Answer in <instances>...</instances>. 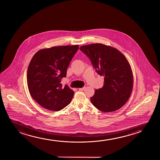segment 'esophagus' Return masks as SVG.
I'll use <instances>...</instances> for the list:
<instances>
[{"instance_id":"esophagus-1","label":"esophagus","mask_w":160,"mask_h":160,"mask_svg":"<svg viewBox=\"0 0 160 160\" xmlns=\"http://www.w3.org/2000/svg\"><path fill=\"white\" fill-rule=\"evenodd\" d=\"M85 87H83V88H79V90H80V91H84V90H85Z\"/></svg>"}]
</instances>
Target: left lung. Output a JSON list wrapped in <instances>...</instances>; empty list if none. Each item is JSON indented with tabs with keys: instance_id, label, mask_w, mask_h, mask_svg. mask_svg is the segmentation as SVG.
<instances>
[{
	"instance_id": "left-lung-1",
	"label": "left lung",
	"mask_w": 160,
	"mask_h": 160,
	"mask_svg": "<svg viewBox=\"0 0 160 160\" xmlns=\"http://www.w3.org/2000/svg\"><path fill=\"white\" fill-rule=\"evenodd\" d=\"M89 57L97 72L103 76V88L96 90L90 99L98 109L105 112L119 109L131 96L133 75L125 56L116 48L100 43L80 48Z\"/></svg>"
}]
</instances>
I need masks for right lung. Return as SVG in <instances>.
I'll return each mask as SVG.
<instances>
[{"label":"right lung","instance_id":"1","mask_svg":"<svg viewBox=\"0 0 160 160\" xmlns=\"http://www.w3.org/2000/svg\"><path fill=\"white\" fill-rule=\"evenodd\" d=\"M78 49V45L43 48L31 59L27 74L29 91L46 109L59 111L71 102L74 92L61 82Z\"/></svg>","mask_w":160,"mask_h":160}]
</instances>
